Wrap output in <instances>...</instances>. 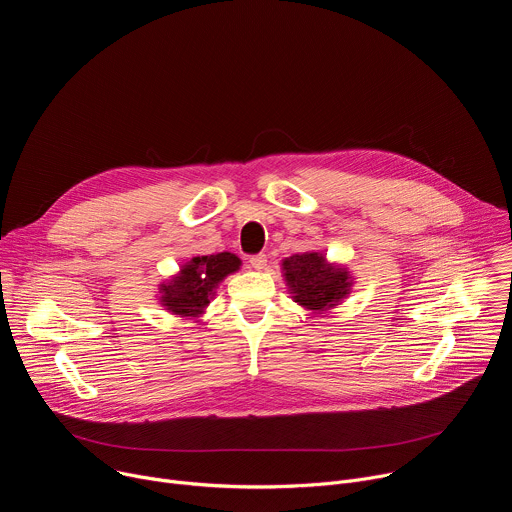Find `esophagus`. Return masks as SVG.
Segmentation results:
<instances>
[{
	"instance_id": "esophagus-1",
	"label": "esophagus",
	"mask_w": 512,
	"mask_h": 512,
	"mask_svg": "<svg viewBox=\"0 0 512 512\" xmlns=\"http://www.w3.org/2000/svg\"><path fill=\"white\" fill-rule=\"evenodd\" d=\"M249 263H251V267H253V269L263 271V269L267 267V255H253V257L249 259Z\"/></svg>"
}]
</instances>
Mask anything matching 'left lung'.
Wrapping results in <instances>:
<instances>
[{"label":"left lung","instance_id":"left-lung-1","mask_svg":"<svg viewBox=\"0 0 512 512\" xmlns=\"http://www.w3.org/2000/svg\"><path fill=\"white\" fill-rule=\"evenodd\" d=\"M281 273L291 300L312 314H324L340 306L354 285V275L346 265L328 261L318 251L281 259Z\"/></svg>","mask_w":512,"mask_h":512}]
</instances>
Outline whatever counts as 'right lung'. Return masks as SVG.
Returning <instances> with one entry per match:
<instances>
[{"mask_svg": "<svg viewBox=\"0 0 512 512\" xmlns=\"http://www.w3.org/2000/svg\"><path fill=\"white\" fill-rule=\"evenodd\" d=\"M239 269L241 259L229 251L196 255L182 263L178 273L158 285V302L172 316L198 320L214 298L216 287Z\"/></svg>", "mask_w": 512, "mask_h": 512, "instance_id": "add662e5", "label": "right lung"}]
</instances>
